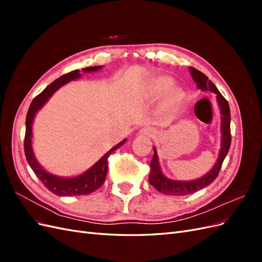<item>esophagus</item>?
<instances>
[{"mask_svg": "<svg viewBox=\"0 0 262 262\" xmlns=\"http://www.w3.org/2000/svg\"><path fill=\"white\" fill-rule=\"evenodd\" d=\"M139 134H141V136H144V137L154 138L157 134V131L154 128H152V126H144V128H142L140 130Z\"/></svg>", "mask_w": 262, "mask_h": 262, "instance_id": "34e87169", "label": "esophagus"}]
</instances>
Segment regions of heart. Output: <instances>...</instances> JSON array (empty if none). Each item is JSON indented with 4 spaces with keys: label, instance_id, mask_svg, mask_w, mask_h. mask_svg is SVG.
<instances>
[{
    "label": "heart",
    "instance_id": "1",
    "mask_svg": "<svg viewBox=\"0 0 262 262\" xmlns=\"http://www.w3.org/2000/svg\"><path fill=\"white\" fill-rule=\"evenodd\" d=\"M173 80L169 76H160L155 78L150 86V95L153 97L158 98L168 93V102L171 107H176L182 97V93L179 89H172Z\"/></svg>",
    "mask_w": 262,
    "mask_h": 262
}]
</instances>
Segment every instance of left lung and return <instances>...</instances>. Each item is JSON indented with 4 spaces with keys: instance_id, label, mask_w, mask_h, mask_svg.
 <instances>
[{
    "instance_id": "8db88e82",
    "label": "left lung",
    "mask_w": 262,
    "mask_h": 262,
    "mask_svg": "<svg viewBox=\"0 0 262 262\" xmlns=\"http://www.w3.org/2000/svg\"><path fill=\"white\" fill-rule=\"evenodd\" d=\"M190 74H191L194 83L196 84V87L201 91H210L216 95V100L220 107L221 112V148L219 152L217 161L215 162V165L213 166L212 169L205 173L204 176L189 181H181V180H173L166 177L162 168L160 166V162H158V156L156 152V147L154 146V156L150 161L149 164V176L148 181L158 191L164 194L169 195H187L194 193L195 191L200 189H203L208 187L210 184L214 181L219 175L220 169L222 167L225 157L228 153L229 146H231V112H229V106L227 100L222 96L220 91L216 89V86L214 85L207 75H204L200 71L196 69L189 67Z\"/></svg>"
}]
</instances>
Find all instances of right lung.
Listing matches in <instances>:
<instances>
[{"instance_id": "1", "label": "right lung", "mask_w": 262, "mask_h": 262, "mask_svg": "<svg viewBox=\"0 0 262 262\" xmlns=\"http://www.w3.org/2000/svg\"><path fill=\"white\" fill-rule=\"evenodd\" d=\"M101 68V66L89 67L83 69V72H96V71H99ZM82 74L80 73V70H75L72 71V72L62 75L58 80L52 82L49 86H47L37 97L33 99L26 116V133L25 141H24V149H25L26 160L31 169L35 172V175L42 182L45 187L50 190L52 193L60 196L83 195L96 191L98 188L102 186L106 179L108 170V157L112 155L116 149L122 146L124 144V142L126 141V139H124L120 143H118L113 148H110L99 161H97L92 166L91 168L75 177H60L57 175H53V173L48 172L46 169H43L42 166L38 163L37 158L34 154L33 145H31L33 144V122L35 116L61 86L66 85L71 81L77 80V78H80Z\"/></svg>"}]
</instances>
